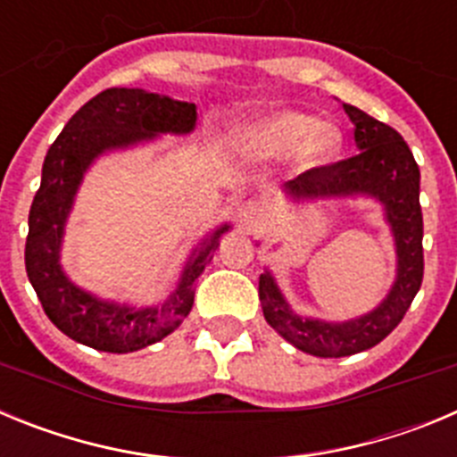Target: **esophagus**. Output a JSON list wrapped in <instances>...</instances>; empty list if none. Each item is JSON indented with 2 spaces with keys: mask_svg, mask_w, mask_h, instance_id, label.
<instances>
[{
  "mask_svg": "<svg viewBox=\"0 0 457 457\" xmlns=\"http://www.w3.org/2000/svg\"><path fill=\"white\" fill-rule=\"evenodd\" d=\"M237 217H240L242 226L253 228L258 224V220H261V208L256 204H245L240 208V212H237Z\"/></svg>",
  "mask_w": 457,
  "mask_h": 457,
  "instance_id": "esophagus-1",
  "label": "esophagus"
}]
</instances>
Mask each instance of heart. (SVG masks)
Masks as SVG:
<instances>
[{
    "mask_svg": "<svg viewBox=\"0 0 457 457\" xmlns=\"http://www.w3.org/2000/svg\"><path fill=\"white\" fill-rule=\"evenodd\" d=\"M240 146L258 157H281L297 153L300 167L322 169L337 160L343 137L334 125H318L316 116L281 109L252 125L242 135Z\"/></svg>",
    "mask_w": 457,
    "mask_h": 457,
    "instance_id": "heart-1",
    "label": "heart"
}]
</instances>
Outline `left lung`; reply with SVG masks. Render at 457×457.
Segmentation results:
<instances>
[{
    "mask_svg": "<svg viewBox=\"0 0 457 457\" xmlns=\"http://www.w3.org/2000/svg\"><path fill=\"white\" fill-rule=\"evenodd\" d=\"M354 125L357 155L309 169L284 185L293 201L332 199L366 194L385 205L386 224L395 242V281L389 295L366 316L345 322H325L297 316L278 290L272 272L258 278L263 316L295 348L313 357H350L378 345L405 318L423 281V215L419 204V164L394 128L353 104H343Z\"/></svg>",
    "mask_w": 457,
    "mask_h": 457,
    "instance_id": "8db88e82",
    "label": "left lung"
}]
</instances>
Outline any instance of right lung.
I'll return each mask as SVG.
<instances>
[{"label": "right lung", "mask_w": 457, "mask_h": 457, "mask_svg": "<svg viewBox=\"0 0 457 457\" xmlns=\"http://www.w3.org/2000/svg\"><path fill=\"white\" fill-rule=\"evenodd\" d=\"M194 125V103H180L144 88H107L75 112L47 151L40 187L29 210L24 265L46 316L72 341L100 353H135L162 341L189 316L196 278L212 261L228 224L220 226L194 249L179 288L169 300L146 309L100 300L78 288L63 274L59 252L75 194L96 157L167 132L187 135Z\"/></svg>", "instance_id": "1"}]
</instances>
